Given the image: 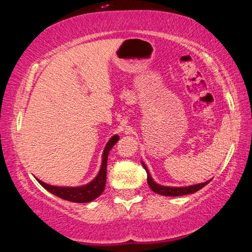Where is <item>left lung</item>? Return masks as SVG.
I'll return each mask as SVG.
<instances>
[{"label":"left lung","mask_w":252,"mask_h":252,"mask_svg":"<svg viewBox=\"0 0 252 252\" xmlns=\"http://www.w3.org/2000/svg\"><path fill=\"white\" fill-rule=\"evenodd\" d=\"M141 163L143 165V168L146 169V171L148 173V185L150 187V189L158 194L161 195H165V197H180V195H185V194H190V193H194L199 191L200 189H202L204 186H207L209 182L211 180H208L206 182L202 183H197V185H191V186H186V187H169V186H162L157 183L155 180H153L150 172L147 168V165L144 164V162L141 161Z\"/></svg>","instance_id":"8db88e82"}]
</instances>
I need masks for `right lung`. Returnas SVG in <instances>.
I'll return each mask as SVG.
<instances>
[{
	"label": "right lung",
	"mask_w": 252,
	"mask_h": 252,
	"mask_svg": "<svg viewBox=\"0 0 252 252\" xmlns=\"http://www.w3.org/2000/svg\"><path fill=\"white\" fill-rule=\"evenodd\" d=\"M119 135L114 134L112 138H111L102 153V161H101V167L99 172L93 179L87 185L79 186V187H58V186H52L49 185V183H45L40 179H36V181L40 183V185L57 197L61 198L63 200H67V201L71 202H76V203H85V202H91L93 200L96 199L99 195L103 192L105 188V181H106V162H108V156L111 149L113 148L114 144L118 142Z\"/></svg>",
	"instance_id": "1"
}]
</instances>
